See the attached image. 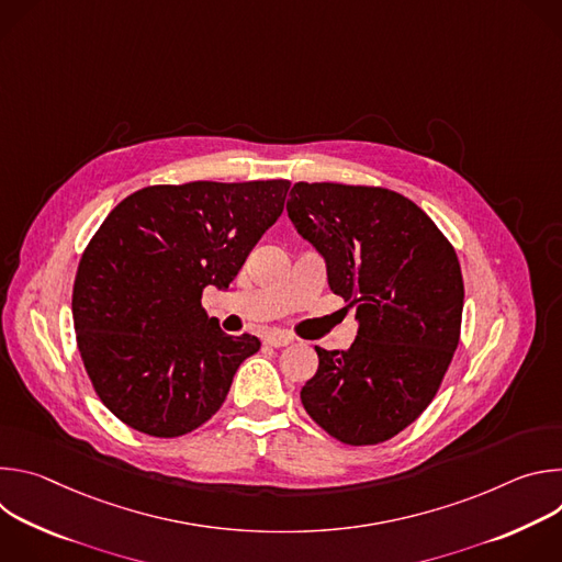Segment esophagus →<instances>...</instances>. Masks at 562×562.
<instances>
[{
    "instance_id": "34e87169",
    "label": "esophagus",
    "mask_w": 562,
    "mask_h": 562,
    "mask_svg": "<svg viewBox=\"0 0 562 562\" xmlns=\"http://www.w3.org/2000/svg\"><path fill=\"white\" fill-rule=\"evenodd\" d=\"M265 342L269 347H286V345L293 342V338L289 334H284V331H271V334L265 336Z\"/></svg>"
}]
</instances>
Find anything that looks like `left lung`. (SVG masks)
I'll return each mask as SVG.
<instances>
[{
  "label": "left lung",
  "mask_w": 562,
  "mask_h": 562,
  "mask_svg": "<svg viewBox=\"0 0 562 562\" xmlns=\"http://www.w3.org/2000/svg\"><path fill=\"white\" fill-rule=\"evenodd\" d=\"M286 211L358 319L347 351L315 347L302 405L340 442H384L429 407L458 347V256L420 206L389 189L297 182Z\"/></svg>",
  "instance_id": "left-lung-1"
}]
</instances>
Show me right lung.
Returning a JSON list of instances; mask_svg holds the SVG:
<instances>
[{"mask_svg":"<svg viewBox=\"0 0 562 562\" xmlns=\"http://www.w3.org/2000/svg\"><path fill=\"white\" fill-rule=\"evenodd\" d=\"M289 187H146L102 222L77 267L72 325L100 400L124 425L178 438L222 407L260 340L226 336L202 308V291L228 289Z\"/></svg>","mask_w":562,"mask_h":562,"instance_id":"1","label":"right lung"}]
</instances>
